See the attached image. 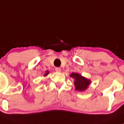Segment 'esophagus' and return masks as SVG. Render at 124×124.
<instances>
[{
  "instance_id": "esophagus-1",
  "label": "esophagus",
  "mask_w": 124,
  "mask_h": 124,
  "mask_svg": "<svg viewBox=\"0 0 124 124\" xmlns=\"http://www.w3.org/2000/svg\"><path fill=\"white\" fill-rule=\"evenodd\" d=\"M55 70L56 72H61V68L56 67V68H55Z\"/></svg>"
}]
</instances>
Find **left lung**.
<instances>
[{
  "label": "left lung",
  "mask_w": 124,
  "mask_h": 124,
  "mask_svg": "<svg viewBox=\"0 0 124 124\" xmlns=\"http://www.w3.org/2000/svg\"><path fill=\"white\" fill-rule=\"evenodd\" d=\"M70 77L75 80L74 84H75V89L79 91H82L86 89L88 85L90 84L89 80L83 77L77 73H72L70 74Z\"/></svg>",
  "instance_id": "8db88e82"
}]
</instances>
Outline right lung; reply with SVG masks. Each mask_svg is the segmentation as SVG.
Instances as JSON below:
<instances>
[{
	"instance_id": "obj_1",
	"label": "right lung",
	"mask_w": 124,
	"mask_h": 124,
	"mask_svg": "<svg viewBox=\"0 0 124 124\" xmlns=\"http://www.w3.org/2000/svg\"><path fill=\"white\" fill-rule=\"evenodd\" d=\"M48 74H49V72L46 71V74H44V76H46V75H47Z\"/></svg>"
}]
</instances>
